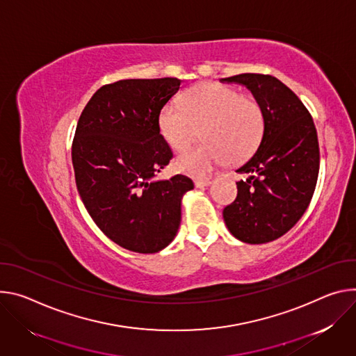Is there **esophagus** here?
Listing matches in <instances>:
<instances>
[{"label": "esophagus", "mask_w": 356, "mask_h": 356, "mask_svg": "<svg viewBox=\"0 0 356 356\" xmlns=\"http://www.w3.org/2000/svg\"><path fill=\"white\" fill-rule=\"evenodd\" d=\"M211 182H212V179H211V178H196V179L193 181V184H195V186H196V188H204V186H208V185H211Z\"/></svg>", "instance_id": "1"}]
</instances>
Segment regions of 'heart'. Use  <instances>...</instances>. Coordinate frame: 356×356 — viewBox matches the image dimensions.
<instances>
[{
	"label": "heart",
	"mask_w": 356,
	"mask_h": 356,
	"mask_svg": "<svg viewBox=\"0 0 356 356\" xmlns=\"http://www.w3.org/2000/svg\"><path fill=\"white\" fill-rule=\"evenodd\" d=\"M202 136L205 143L177 158L178 170L207 175L216 167L246 161L264 136L261 104L238 89L205 82L191 88L181 103H168L160 113V130L175 151H184Z\"/></svg>",
	"instance_id": "1"
}]
</instances>
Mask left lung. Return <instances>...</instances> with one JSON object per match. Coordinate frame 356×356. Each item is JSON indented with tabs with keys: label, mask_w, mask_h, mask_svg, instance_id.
<instances>
[{
	"label": "left lung",
	"mask_w": 356,
	"mask_h": 356,
	"mask_svg": "<svg viewBox=\"0 0 356 356\" xmlns=\"http://www.w3.org/2000/svg\"><path fill=\"white\" fill-rule=\"evenodd\" d=\"M245 85L261 104L266 129L261 143L238 174V196L223 209L230 233L250 245L287 233L304 215L320 171V147L314 120L298 96L277 77L242 73L225 79Z\"/></svg>",
	"instance_id": "1"
}]
</instances>
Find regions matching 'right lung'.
I'll list each match as a JSON object with an SVG mask.
<instances>
[{
  "mask_svg": "<svg viewBox=\"0 0 356 356\" xmlns=\"http://www.w3.org/2000/svg\"><path fill=\"white\" fill-rule=\"evenodd\" d=\"M179 79H126L102 86L85 106L72 143L79 195L99 229L118 246L156 253L181 222V198L193 188L181 174L154 181L172 160L160 113Z\"/></svg>",
  "mask_w": 356,
  "mask_h": 356,
  "instance_id": "1",
  "label": "right lung"
}]
</instances>
